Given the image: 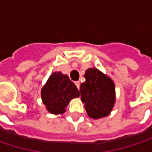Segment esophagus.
<instances>
[{"label": "esophagus", "instance_id": "1", "mask_svg": "<svg viewBox=\"0 0 152 152\" xmlns=\"http://www.w3.org/2000/svg\"><path fill=\"white\" fill-rule=\"evenodd\" d=\"M75 85L77 86V88L79 89V86H80V82H79V81H76V82H75Z\"/></svg>", "mask_w": 152, "mask_h": 152}]
</instances>
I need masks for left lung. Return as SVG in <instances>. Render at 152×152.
Instances as JSON below:
<instances>
[{
    "mask_svg": "<svg viewBox=\"0 0 152 152\" xmlns=\"http://www.w3.org/2000/svg\"><path fill=\"white\" fill-rule=\"evenodd\" d=\"M85 78V82L80 85V96L88 116L94 119L107 117L116 100L113 81L97 68L87 69Z\"/></svg>",
    "mask_w": 152,
    "mask_h": 152,
    "instance_id": "1",
    "label": "left lung"
}]
</instances>
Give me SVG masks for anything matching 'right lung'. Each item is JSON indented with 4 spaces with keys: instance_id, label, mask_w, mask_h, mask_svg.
Wrapping results in <instances>:
<instances>
[{
    "instance_id": "obj_1",
    "label": "right lung",
    "mask_w": 152,
    "mask_h": 152,
    "mask_svg": "<svg viewBox=\"0 0 152 152\" xmlns=\"http://www.w3.org/2000/svg\"><path fill=\"white\" fill-rule=\"evenodd\" d=\"M79 96L76 85L66 74L55 72L50 74L41 90V99L47 111L52 114L65 113L69 102Z\"/></svg>"
}]
</instances>
